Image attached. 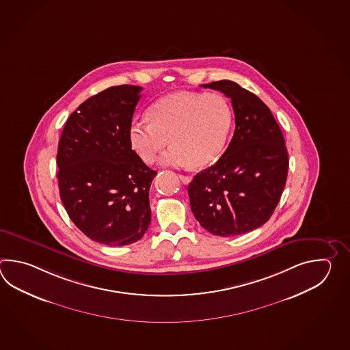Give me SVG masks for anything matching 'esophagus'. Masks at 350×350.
Segmentation results:
<instances>
[{
  "label": "esophagus",
  "mask_w": 350,
  "mask_h": 350,
  "mask_svg": "<svg viewBox=\"0 0 350 350\" xmlns=\"http://www.w3.org/2000/svg\"><path fill=\"white\" fill-rule=\"evenodd\" d=\"M178 178L184 184H189L191 181V178H193L191 176H189V175H178Z\"/></svg>",
  "instance_id": "obj_1"
}]
</instances>
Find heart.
<instances>
[{"instance_id": "1", "label": "heart", "mask_w": 350, "mask_h": 350, "mask_svg": "<svg viewBox=\"0 0 350 350\" xmlns=\"http://www.w3.org/2000/svg\"><path fill=\"white\" fill-rule=\"evenodd\" d=\"M145 122L129 129L131 148L151 164L169 145L161 159L165 166L205 167L221 155L232 124V110L219 94L172 92L150 106Z\"/></svg>"}]
</instances>
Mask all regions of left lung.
I'll list each match as a JSON object with an SVG mask.
<instances>
[{
	"mask_svg": "<svg viewBox=\"0 0 350 350\" xmlns=\"http://www.w3.org/2000/svg\"><path fill=\"white\" fill-rule=\"evenodd\" d=\"M231 98L235 131L216 164L187 186L195 219L213 235L237 237L273 215L286 183L289 159L283 133L268 106L229 80L202 85Z\"/></svg>",
	"mask_w": 350,
	"mask_h": 350,
	"instance_id": "obj_1",
	"label": "left lung"
}]
</instances>
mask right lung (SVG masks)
Masks as SVG:
<instances>
[{
	"label": "right lung",
	"mask_w": 350,
	"mask_h": 350,
	"mask_svg": "<svg viewBox=\"0 0 350 350\" xmlns=\"http://www.w3.org/2000/svg\"><path fill=\"white\" fill-rule=\"evenodd\" d=\"M142 90L120 85L90 97L70 115L59 137L61 201L72 223L105 245L133 244L151 221L149 190L157 172L129 142Z\"/></svg>",
	"instance_id": "right-lung-1"
}]
</instances>
